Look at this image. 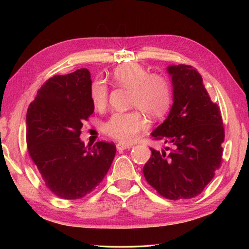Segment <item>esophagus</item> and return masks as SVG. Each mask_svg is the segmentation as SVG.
Masks as SVG:
<instances>
[{
	"mask_svg": "<svg viewBox=\"0 0 249 249\" xmlns=\"http://www.w3.org/2000/svg\"><path fill=\"white\" fill-rule=\"evenodd\" d=\"M116 147L118 150H123V149H127V148H131L132 145L131 144H125V143H122L119 142L116 144Z\"/></svg>",
	"mask_w": 249,
	"mask_h": 249,
	"instance_id": "obj_1",
	"label": "esophagus"
}]
</instances>
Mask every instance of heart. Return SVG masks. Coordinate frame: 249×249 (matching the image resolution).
Listing matches in <instances>:
<instances>
[{"instance_id": "1", "label": "heart", "mask_w": 249, "mask_h": 249, "mask_svg": "<svg viewBox=\"0 0 249 249\" xmlns=\"http://www.w3.org/2000/svg\"><path fill=\"white\" fill-rule=\"evenodd\" d=\"M115 84L131 90L130 106L138 108L150 118H159L166 113L171 104L169 81L162 74H149L138 63H126L113 71ZM108 87L103 81L91 86L94 107L104 109L108 103ZM146 122L138 111L116 112L104 124V131L113 139L129 143L144 130Z\"/></svg>"}]
</instances>
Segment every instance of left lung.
<instances>
[{
	"mask_svg": "<svg viewBox=\"0 0 249 249\" xmlns=\"http://www.w3.org/2000/svg\"><path fill=\"white\" fill-rule=\"evenodd\" d=\"M173 87V104L167 118L152 133L171 145L152 150L143 167L147 183L163 197L189 199L200 194L222 161L224 127L221 112L191 65L167 67Z\"/></svg>",
	"mask_w": 249,
	"mask_h": 249,
	"instance_id": "left-lung-1",
	"label": "left lung"
}]
</instances>
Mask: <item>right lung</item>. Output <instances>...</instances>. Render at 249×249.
Returning <instances> with one entry per match:
<instances>
[{
	"instance_id": "right-lung-1",
	"label": "right lung",
	"mask_w": 249,
	"mask_h": 249,
	"mask_svg": "<svg viewBox=\"0 0 249 249\" xmlns=\"http://www.w3.org/2000/svg\"><path fill=\"white\" fill-rule=\"evenodd\" d=\"M94 111L86 69L50 78L27 112L28 152L49 189L63 199H79L102 182L116 153L114 143L86 147L83 122Z\"/></svg>"
}]
</instances>
